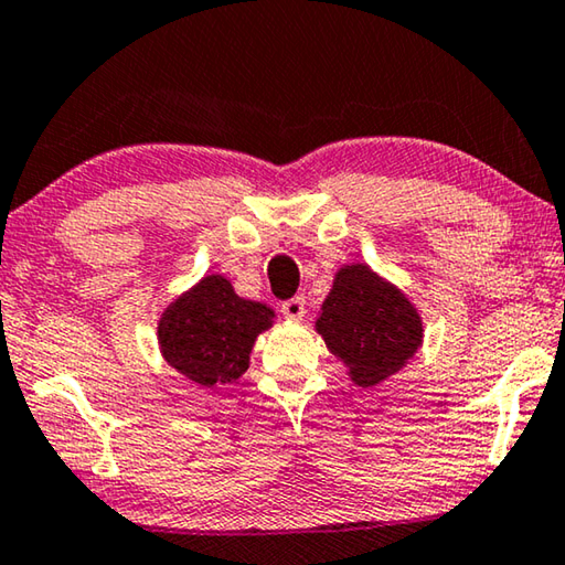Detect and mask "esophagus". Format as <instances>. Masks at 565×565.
<instances>
[{
    "instance_id": "1",
    "label": "esophagus",
    "mask_w": 565,
    "mask_h": 565,
    "mask_svg": "<svg viewBox=\"0 0 565 565\" xmlns=\"http://www.w3.org/2000/svg\"><path fill=\"white\" fill-rule=\"evenodd\" d=\"M280 310H282V316L288 318V320H302L305 312H308V310H305V298H302V295H298V298L285 300Z\"/></svg>"
}]
</instances>
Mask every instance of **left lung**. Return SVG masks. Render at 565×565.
<instances>
[{
	"mask_svg": "<svg viewBox=\"0 0 565 565\" xmlns=\"http://www.w3.org/2000/svg\"><path fill=\"white\" fill-rule=\"evenodd\" d=\"M316 330L358 387L387 381L423 345L418 308L365 263L335 273Z\"/></svg>",
	"mask_w": 565,
	"mask_h": 565,
	"instance_id": "obj_1",
	"label": "left lung"
}]
</instances>
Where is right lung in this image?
I'll return each instance as SVG.
<instances>
[{"label": "right lung", "instance_id": "1", "mask_svg": "<svg viewBox=\"0 0 565 565\" xmlns=\"http://www.w3.org/2000/svg\"><path fill=\"white\" fill-rule=\"evenodd\" d=\"M273 308L239 298L225 275H205L164 308L157 340L180 375L222 391L245 373L257 335L273 328Z\"/></svg>", "mask_w": 565, "mask_h": 565}]
</instances>
